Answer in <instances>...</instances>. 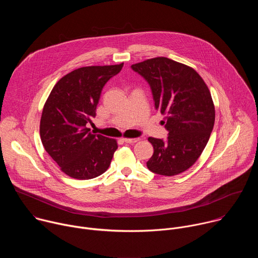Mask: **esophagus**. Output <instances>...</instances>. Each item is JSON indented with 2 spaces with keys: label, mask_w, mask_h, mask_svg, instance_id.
<instances>
[{
  "label": "esophagus",
  "mask_w": 258,
  "mask_h": 258,
  "mask_svg": "<svg viewBox=\"0 0 258 258\" xmlns=\"http://www.w3.org/2000/svg\"><path fill=\"white\" fill-rule=\"evenodd\" d=\"M140 141V138H125L124 142L127 144H135Z\"/></svg>",
  "instance_id": "obj_1"
}]
</instances>
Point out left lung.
Listing matches in <instances>:
<instances>
[{"label":"left lung","mask_w":258,"mask_h":258,"mask_svg":"<svg viewBox=\"0 0 258 258\" xmlns=\"http://www.w3.org/2000/svg\"><path fill=\"white\" fill-rule=\"evenodd\" d=\"M151 87L155 108L165 116L166 141L148 138L154 153L147 167L171 176L189 169L200 157L215 120L210 91L192 67L166 57L132 65Z\"/></svg>","instance_id":"1"}]
</instances>
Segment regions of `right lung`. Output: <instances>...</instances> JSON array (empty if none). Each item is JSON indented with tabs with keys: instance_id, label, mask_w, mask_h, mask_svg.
Wrapping results in <instances>:
<instances>
[{
	"instance_id": "obj_1",
	"label": "right lung",
	"mask_w": 258,
	"mask_h": 258,
	"mask_svg": "<svg viewBox=\"0 0 258 258\" xmlns=\"http://www.w3.org/2000/svg\"><path fill=\"white\" fill-rule=\"evenodd\" d=\"M123 63L86 66L60 79L42 112L40 135L45 150L70 177L90 179L104 173L117 149V141L94 135L87 127L105 84Z\"/></svg>"
}]
</instances>
